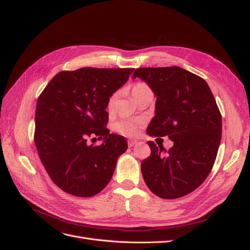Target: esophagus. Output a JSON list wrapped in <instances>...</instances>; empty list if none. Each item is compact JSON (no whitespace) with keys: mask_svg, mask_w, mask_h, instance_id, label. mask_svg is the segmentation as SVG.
<instances>
[{"mask_svg":"<svg viewBox=\"0 0 250 250\" xmlns=\"http://www.w3.org/2000/svg\"><path fill=\"white\" fill-rule=\"evenodd\" d=\"M134 144H137V141H132V140L128 141V147H132V146H134Z\"/></svg>","mask_w":250,"mask_h":250,"instance_id":"34e87169","label":"esophagus"}]
</instances>
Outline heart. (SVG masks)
<instances>
[{"label":"heart","instance_id":"b5f03b06","mask_svg":"<svg viewBox=\"0 0 250 250\" xmlns=\"http://www.w3.org/2000/svg\"><path fill=\"white\" fill-rule=\"evenodd\" d=\"M151 88L148 84L144 82H138L133 85L131 93L135 100H138L139 98L147 92H150ZM118 102V93H113L107 100L106 103V110L110 113L115 110ZM146 122L145 120L142 118H126L121 119L113 124V130L116 132L124 135V137L128 138H135L141 133L143 127L145 126Z\"/></svg>","mask_w":250,"mask_h":250}]
</instances>
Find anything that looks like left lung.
<instances>
[{
  "instance_id": "obj_1",
  "label": "left lung",
  "mask_w": 250,
  "mask_h": 250,
  "mask_svg": "<svg viewBox=\"0 0 250 250\" xmlns=\"http://www.w3.org/2000/svg\"><path fill=\"white\" fill-rule=\"evenodd\" d=\"M140 77L156 95L155 116L147 128L154 137H168L174 145L148 142L151 154L141 170L150 191L163 199H176L196 190L209 174L221 142L222 118L207 81L179 66L140 67Z\"/></svg>"
}]
</instances>
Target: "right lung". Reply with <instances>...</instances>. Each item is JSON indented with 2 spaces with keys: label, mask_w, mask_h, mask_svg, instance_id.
I'll return each instance as SVG.
<instances>
[{
  "label": "right lung",
  "mask_w": 250,
  "mask_h": 250,
  "mask_svg": "<svg viewBox=\"0 0 250 250\" xmlns=\"http://www.w3.org/2000/svg\"><path fill=\"white\" fill-rule=\"evenodd\" d=\"M134 69L82 67L62 71L36 103L34 143L44 169L58 188L78 197H92L110 181L126 139L106 128L108 98ZM104 138L90 146L88 137Z\"/></svg>",
  "instance_id": "obj_1"
}]
</instances>
